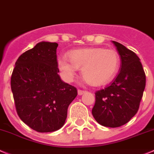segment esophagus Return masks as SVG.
<instances>
[{"mask_svg": "<svg viewBox=\"0 0 154 154\" xmlns=\"http://www.w3.org/2000/svg\"><path fill=\"white\" fill-rule=\"evenodd\" d=\"M85 91H82V90H80V89H79V90H78V94L79 95H82L83 94L85 93Z\"/></svg>", "mask_w": 154, "mask_h": 154, "instance_id": "obj_1", "label": "esophagus"}]
</instances>
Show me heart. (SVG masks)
<instances>
[{"mask_svg": "<svg viewBox=\"0 0 154 154\" xmlns=\"http://www.w3.org/2000/svg\"><path fill=\"white\" fill-rule=\"evenodd\" d=\"M68 57H60L57 62L58 68L68 82H71L77 69L82 68V75L89 85H103L113 79L119 68V56L112 49L75 50L69 53Z\"/></svg>", "mask_w": 154, "mask_h": 154, "instance_id": "obj_1", "label": "heart"}]
</instances>
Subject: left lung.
<instances>
[{
    "instance_id": "obj_1",
    "label": "left lung",
    "mask_w": 154,
    "mask_h": 154,
    "mask_svg": "<svg viewBox=\"0 0 154 154\" xmlns=\"http://www.w3.org/2000/svg\"><path fill=\"white\" fill-rule=\"evenodd\" d=\"M121 60L116 78L109 86L95 93L92 115L101 125L122 126L137 113L146 85L140 59L122 44L112 41Z\"/></svg>"
}]
</instances>
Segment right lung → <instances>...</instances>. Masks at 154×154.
<instances>
[{
    "label": "right lung",
    "instance_id": "add662e5",
    "mask_svg": "<svg viewBox=\"0 0 154 154\" xmlns=\"http://www.w3.org/2000/svg\"><path fill=\"white\" fill-rule=\"evenodd\" d=\"M55 42H42L21 54L11 75V90L20 118L38 132H51L65 123L77 89L58 75Z\"/></svg>",
    "mask_w": 154,
    "mask_h": 154
}]
</instances>
